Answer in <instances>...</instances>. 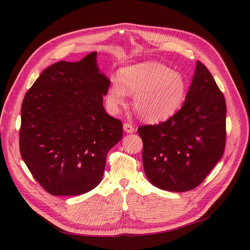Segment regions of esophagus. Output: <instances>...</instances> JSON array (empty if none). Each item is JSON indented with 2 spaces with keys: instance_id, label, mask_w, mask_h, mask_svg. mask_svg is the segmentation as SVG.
Wrapping results in <instances>:
<instances>
[{
  "instance_id": "obj_1",
  "label": "esophagus",
  "mask_w": 250,
  "mask_h": 250,
  "mask_svg": "<svg viewBox=\"0 0 250 250\" xmlns=\"http://www.w3.org/2000/svg\"><path fill=\"white\" fill-rule=\"evenodd\" d=\"M124 130L127 134H133L135 132V127L129 124H125L124 125Z\"/></svg>"
}]
</instances>
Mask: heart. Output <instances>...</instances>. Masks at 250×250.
<instances>
[{
    "label": "heart",
    "mask_w": 250,
    "mask_h": 250,
    "mask_svg": "<svg viewBox=\"0 0 250 250\" xmlns=\"http://www.w3.org/2000/svg\"><path fill=\"white\" fill-rule=\"evenodd\" d=\"M187 93V81L182 74L171 71L157 62H143L122 70L121 79H111L106 104L116 113L133 95V105L142 120L160 123L172 117L180 108Z\"/></svg>",
    "instance_id": "1"
}]
</instances>
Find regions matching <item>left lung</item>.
Wrapping results in <instances>:
<instances>
[{
  "label": "left lung",
  "instance_id": "obj_1",
  "mask_svg": "<svg viewBox=\"0 0 250 250\" xmlns=\"http://www.w3.org/2000/svg\"><path fill=\"white\" fill-rule=\"evenodd\" d=\"M143 165L152 185L188 191L204 181L222 158L226 141V102L201 62L182 107L168 121L142 125Z\"/></svg>",
  "mask_w": 250,
  "mask_h": 250
}]
</instances>
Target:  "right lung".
Returning <instances> with one entry per match:
<instances>
[{
	"label": "right lung",
	"instance_id": "1",
	"mask_svg": "<svg viewBox=\"0 0 250 250\" xmlns=\"http://www.w3.org/2000/svg\"><path fill=\"white\" fill-rule=\"evenodd\" d=\"M97 52L49 65L25 94L20 153L29 171L52 195H78L102 179L108 151L122 140L123 124L103 107L110 80Z\"/></svg>",
	"mask_w": 250,
	"mask_h": 250
}]
</instances>
